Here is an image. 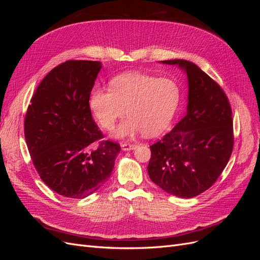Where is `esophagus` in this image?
Instances as JSON below:
<instances>
[{"mask_svg":"<svg viewBox=\"0 0 260 260\" xmlns=\"http://www.w3.org/2000/svg\"><path fill=\"white\" fill-rule=\"evenodd\" d=\"M137 145L136 144H129V143H122L121 144V149L122 151H131V149H136Z\"/></svg>","mask_w":260,"mask_h":260,"instance_id":"obj_1","label":"esophagus"}]
</instances>
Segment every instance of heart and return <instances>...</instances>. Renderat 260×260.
Here are the masks:
<instances>
[{
  "instance_id": "1",
  "label": "heart",
  "mask_w": 260,
  "mask_h": 260,
  "mask_svg": "<svg viewBox=\"0 0 260 260\" xmlns=\"http://www.w3.org/2000/svg\"><path fill=\"white\" fill-rule=\"evenodd\" d=\"M112 89L94 88L89 96V108L102 128L112 130L125 114L129 116L114 132L125 139L143 132L147 137L166 130L178 111L181 100L179 84L168 78L140 73L115 77Z\"/></svg>"
}]
</instances>
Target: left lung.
<instances>
[{"label": "left lung", "instance_id": "left-lung-1", "mask_svg": "<svg viewBox=\"0 0 260 260\" xmlns=\"http://www.w3.org/2000/svg\"><path fill=\"white\" fill-rule=\"evenodd\" d=\"M187 77L184 117L151 147L148 176L165 192L192 199L216 182L233 149V120L223 90L193 62L161 60Z\"/></svg>", "mask_w": 260, "mask_h": 260}]
</instances>
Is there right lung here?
<instances>
[{"label":"right lung","instance_id":"right-lung-1","mask_svg":"<svg viewBox=\"0 0 260 260\" xmlns=\"http://www.w3.org/2000/svg\"><path fill=\"white\" fill-rule=\"evenodd\" d=\"M101 61L67 60L37 88L25 118V138L43 182L70 199H84L111 177L120 146L103 141L89 108Z\"/></svg>","mask_w":260,"mask_h":260}]
</instances>
